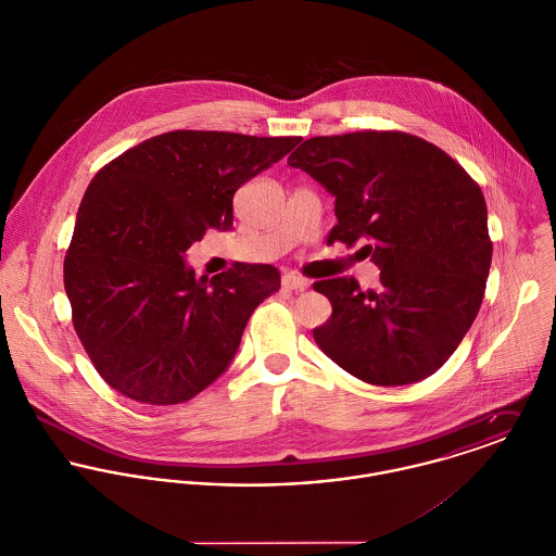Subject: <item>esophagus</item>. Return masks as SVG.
<instances>
[{"label": "esophagus", "mask_w": 556, "mask_h": 556, "mask_svg": "<svg viewBox=\"0 0 556 556\" xmlns=\"http://www.w3.org/2000/svg\"><path fill=\"white\" fill-rule=\"evenodd\" d=\"M282 287L289 289V291H304V289H308V280H304L295 274H285L282 276Z\"/></svg>", "instance_id": "esophagus-1"}]
</instances>
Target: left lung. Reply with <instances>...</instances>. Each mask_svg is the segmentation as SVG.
<instances>
[{"mask_svg":"<svg viewBox=\"0 0 556 556\" xmlns=\"http://www.w3.org/2000/svg\"><path fill=\"white\" fill-rule=\"evenodd\" d=\"M289 164L336 197L342 241L381 269L377 289L355 278L313 289L331 317L318 349L370 386H408L437 372L473 325L490 271L488 212L476 179L441 148L400 130L306 139Z\"/></svg>","mask_w":556,"mask_h":556,"instance_id":"1","label":"left lung"}]
</instances>
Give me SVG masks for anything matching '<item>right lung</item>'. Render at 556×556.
Segmentation results:
<instances>
[{
	"label": "right lung",
	"instance_id": "right-lung-1",
	"mask_svg": "<svg viewBox=\"0 0 556 556\" xmlns=\"http://www.w3.org/2000/svg\"><path fill=\"white\" fill-rule=\"evenodd\" d=\"M300 137L173 130L89 181L64 258L73 325L98 375L146 404H179L231 364L254 308L280 289L271 265L194 278L184 254L233 227V194Z\"/></svg>",
	"mask_w": 556,
	"mask_h": 556
}]
</instances>
